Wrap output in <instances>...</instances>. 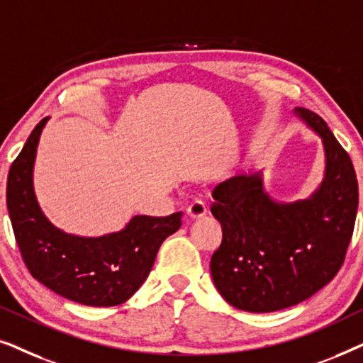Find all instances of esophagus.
<instances>
[{
  "instance_id": "esophagus-1",
  "label": "esophagus",
  "mask_w": 363,
  "mask_h": 363,
  "mask_svg": "<svg viewBox=\"0 0 363 363\" xmlns=\"http://www.w3.org/2000/svg\"><path fill=\"white\" fill-rule=\"evenodd\" d=\"M208 213V208H206V205L203 201H200V200H196V201H193V203H190V205H188V208H186V215L191 218V220H198V218H203Z\"/></svg>"
}]
</instances>
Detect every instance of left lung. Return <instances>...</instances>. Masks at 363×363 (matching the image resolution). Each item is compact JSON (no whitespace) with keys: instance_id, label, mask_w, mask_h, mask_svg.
<instances>
[{"instance_id":"obj_1","label":"left lung","mask_w":363,"mask_h":363,"mask_svg":"<svg viewBox=\"0 0 363 363\" xmlns=\"http://www.w3.org/2000/svg\"><path fill=\"white\" fill-rule=\"evenodd\" d=\"M294 113L324 147V178L309 198L272 200L262 172L233 177L213 190L211 213L223 241L211 256V277L223 299L246 312L309 299L339 272L354 233L359 183L349 153L324 118L301 107Z\"/></svg>"}]
</instances>
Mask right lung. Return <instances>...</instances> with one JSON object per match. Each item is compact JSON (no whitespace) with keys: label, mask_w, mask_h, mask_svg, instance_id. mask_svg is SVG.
<instances>
[{"label":"right lung","mask_w":363,"mask_h":363,"mask_svg":"<svg viewBox=\"0 0 363 363\" xmlns=\"http://www.w3.org/2000/svg\"><path fill=\"white\" fill-rule=\"evenodd\" d=\"M48 121L34 127L8 173L6 205L23 261L34 279L69 301L118 306L145 282L162 242L182 226L183 213L137 215L123 230L97 238L59 230L43 213L33 183L38 143Z\"/></svg>","instance_id":"add662e5"}]
</instances>
